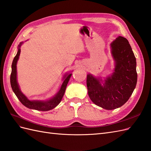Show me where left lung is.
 Segmentation results:
<instances>
[{
  "instance_id": "obj_1",
  "label": "left lung",
  "mask_w": 151,
  "mask_h": 151,
  "mask_svg": "<svg viewBox=\"0 0 151 151\" xmlns=\"http://www.w3.org/2000/svg\"><path fill=\"white\" fill-rule=\"evenodd\" d=\"M114 72L103 81L87 75L88 95L93 103L106 110L119 108L128 100L137 82L136 58L128 40L119 36L111 44Z\"/></svg>"
}]
</instances>
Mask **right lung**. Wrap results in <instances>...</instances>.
I'll use <instances>...</instances> for the list:
<instances>
[{"mask_svg": "<svg viewBox=\"0 0 151 151\" xmlns=\"http://www.w3.org/2000/svg\"><path fill=\"white\" fill-rule=\"evenodd\" d=\"M23 42L20 43L18 45V50L17 54L15 56L14 60L12 63V70L10 77V82L12 89L15 93L16 96H17L19 100L20 101L23 105H25L28 109H35L37 111H47L54 109L58 105L62 98L64 95L65 91L67 88V85L68 83L69 79H70L72 74H67L64 77V81L62 84L59 91L56 93V95L51 99L50 100L47 101H39V100H28L25 95L23 94L19 87L18 83L17 82V71H16V64L19 59V56L20 55V47H21Z\"/></svg>", "mask_w": 151, "mask_h": 151, "instance_id": "right-lung-1", "label": "right lung"}]
</instances>
